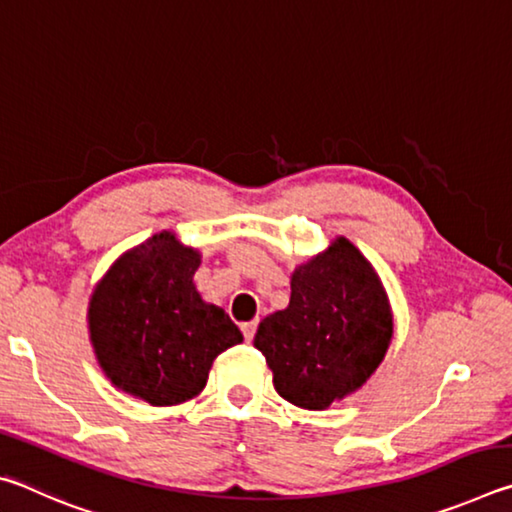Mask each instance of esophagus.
Returning <instances> with one entry per match:
<instances>
[{
  "label": "esophagus",
  "instance_id": "34e87169",
  "mask_svg": "<svg viewBox=\"0 0 512 512\" xmlns=\"http://www.w3.org/2000/svg\"><path fill=\"white\" fill-rule=\"evenodd\" d=\"M241 332H244V339L250 343L253 341V336H255V332H257V323L253 320V323H244L241 325Z\"/></svg>",
  "mask_w": 512,
  "mask_h": 512
}]
</instances>
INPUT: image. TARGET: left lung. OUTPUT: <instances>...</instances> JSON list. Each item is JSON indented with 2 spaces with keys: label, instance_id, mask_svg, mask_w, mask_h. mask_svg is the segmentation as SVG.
Returning <instances> with one entry per match:
<instances>
[{
  "label": "left lung",
  "instance_id": "left-lung-1",
  "mask_svg": "<svg viewBox=\"0 0 512 512\" xmlns=\"http://www.w3.org/2000/svg\"><path fill=\"white\" fill-rule=\"evenodd\" d=\"M391 341L393 311L381 277L345 237L296 266L287 309L266 316L255 334L275 391L309 411L357 393Z\"/></svg>",
  "mask_w": 512,
  "mask_h": 512
}]
</instances>
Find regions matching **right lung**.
<instances>
[{
  "mask_svg": "<svg viewBox=\"0 0 512 512\" xmlns=\"http://www.w3.org/2000/svg\"><path fill=\"white\" fill-rule=\"evenodd\" d=\"M201 250L162 230L121 253L94 284L88 332L117 391L151 406L194 400L214 359L244 341L221 307L194 284Z\"/></svg>",
  "mask_w": 512,
  "mask_h": 512,
  "instance_id": "1",
  "label": "right lung"
}]
</instances>
